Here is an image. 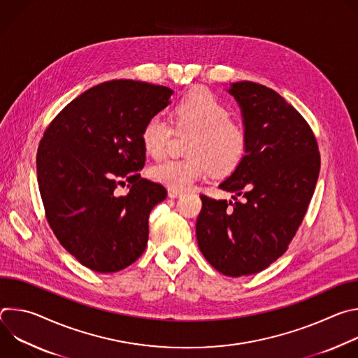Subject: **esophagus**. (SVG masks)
<instances>
[{
	"mask_svg": "<svg viewBox=\"0 0 358 358\" xmlns=\"http://www.w3.org/2000/svg\"><path fill=\"white\" fill-rule=\"evenodd\" d=\"M182 194V191H180V189H169V196L170 198H177V196H180Z\"/></svg>",
	"mask_w": 358,
	"mask_h": 358,
	"instance_id": "obj_1",
	"label": "esophagus"
}]
</instances>
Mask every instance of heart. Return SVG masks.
Instances as JSON below:
<instances>
[{
    "label": "heart",
    "mask_w": 358,
    "mask_h": 358,
    "mask_svg": "<svg viewBox=\"0 0 358 358\" xmlns=\"http://www.w3.org/2000/svg\"><path fill=\"white\" fill-rule=\"evenodd\" d=\"M176 131H191L184 159H167L150 169V177L171 188L185 189L207 176H228L242 163L248 138L243 127L229 119V109L207 89L184 94L173 109ZM171 137V127L162 116H151L143 126L141 144L151 157H160Z\"/></svg>",
    "instance_id": "b5f03b06"
}]
</instances>
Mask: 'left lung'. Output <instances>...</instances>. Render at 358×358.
I'll list each match as a JSON object with an SVG mask.
<instances>
[{
	"label": "left lung",
	"mask_w": 358,
	"mask_h": 358,
	"mask_svg": "<svg viewBox=\"0 0 358 358\" xmlns=\"http://www.w3.org/2000/svg\"><path fill=\"white\" fill-rule=\"evenodd\" d=\"M228 92L241 108L248 147L220 188L243 201L201 195L195 231L203 258L238 278L259 273L287 250L313 196L320 152L308 122L275 90L242 80Z\"/></svg>",
	"instance_id": "left-lung-1"
}]
</instances>
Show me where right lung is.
Here are the masks:
<instances>
[{
    "mask_svg": "<svg viewBox=\"0 0 358 358\" xmlns=\"http://www.w3.org/2000/svg\"><path fill=\"white\" fill-rule=\"evenodd\" d=\"M171 94L145 82H103L73 99L43 133L36 173L48 224L94 272L122 271L147 246L148 215L167 191L138 174L145 162L141 130ZM126 182L131 189L117 194Z\"/></svg>",
    "mask_w": 358,
    "mask_h": 358,
    "instance_id": "add662e5",
    "label": "right lung"
}]
</instances>
